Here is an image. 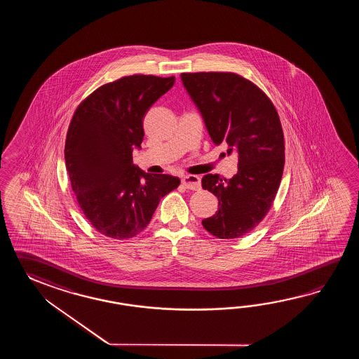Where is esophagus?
<instances>
[{
  "label": "esophagus",
  "instance_id": "esophagus-1",
  "mask_svg": "<svg viewBox=\"0 0 359 359\" xmlns=\"http://www.w3.org/2000/svg\"><path fill=\"white\" fill-rule=\"evenodd\" d=\"M182 184L189 190H198L201 186V181L198 176L187 175V176L182 177Z\"/></svg>",
  "mask_w": 359,
  "mask_h": 359
}]
</instances>
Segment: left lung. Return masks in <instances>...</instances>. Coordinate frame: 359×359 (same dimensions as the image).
<instances>
[{
    "label": "left lung",
    "instance_id": "1",
    "mask_svg": "<svg viewBox=\"0 0 359 359\" xmlns=\"http://www.w3.org/2000/svg\"><path fill=\"white\" fill-rule=\"evenodd\" d=\"M181 79L212 141L238 156L231 180L203 177V189L218 198V210L203 226L219 238L244 236L266 217L283 178L285 142L276 107L259 87L235 73H182Z\"/></svg>",
    "mask_w": 359,
    "mask_h": 359
}]
</instances>
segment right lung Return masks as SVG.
<instances>
[{
	"instance_id": "right-lung-1",
	"label": "right lung",
	"mask_w": 359,
	"mask_h": 359,
	"mask_svg": "<svg viewBox=\"0 0 359 359\" xmlns=\"http://www.w3.org/2000/svg\"><path fill=\"white\" fill-rule=\"evenodd\" d=\"M176 78L123 76L81 102L69 126L65 165L84 217L111 238L136 236L178 177L146 173L132 161L144 140V116Z\"/></svg>"
}]
</instances>
